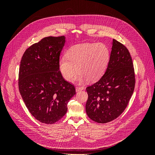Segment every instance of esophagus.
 I'll return each instance as SVG.
<instances>
[{
    "label": "esophagus",
    "mask_w": 155,
    "mask_h": 155,
    "mask_svg": "<svg viewBox=\"0 0 155 155\" xmlns=\"http://www.w3.org/2000/svg\"><path fill=\"white\" fill-rule=\"evenodd\" d=\"M84 89L83 87H76V92H79V91H83Z\"/></svg>",
    "instance_id": "obj_1"
}]
</instances>
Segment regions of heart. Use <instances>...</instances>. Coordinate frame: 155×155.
I'll list each match as a JSON object with an SVG mask.
<instances>
[{
	"label": "heart",
	"instance_id": "obj_1",
	"mask_svg": "<svg viewBox=\"0 0 155 155\" xmlns=\"http://www.w3.org/2000/svg\"><path fill=\"white\" fill-rule=\"evenodd\" d=\"M110 59V51L104 43H84L68 49L66 56H61L58 63L62 77L71 81L76 72V80L95 81L105 72Z\"/></svg>",
	"mask_w": 155,
	"mask_h": 155
}]
</instances>
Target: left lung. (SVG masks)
I'll return each mask as SVG.
<instances>
[{"label": "left lung", "mask_w": 155, "mask_h": 155, "mask_svg": "<svg viewBox=\"0 0 155 155\" xmlns=\"http://www.w3.org/2000/svg\"><path fill=\"white\" fill-rule=\"evenodd\" d=\"M134 85V71L129 51L124 45L113 39L110 61L104 75L86 88L88 116L100 124L118 118L127 106Z\"/></svg>", "instance_id": "left-lung-1"}]
</instances>
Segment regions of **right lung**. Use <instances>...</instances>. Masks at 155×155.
Listing matches in <instances>:
<instances>
[{"label": "right lung", "mask_w": 155, "mask_h": 155, "mask_svg": "<svg viewBox=\"0 0 155 155\" xmlns=\"http://www.w3.org/2000/svg\"><path fill=\"white\" fill-rule=\"evenodd\" d=\"M65 37H47L28 48L22 55L18 88L31 115L46 124L57 122L67 113V104L76 94L64 80L58 63Z\"/></svg>", "instance_id": "add662e5"}]
</instances>
